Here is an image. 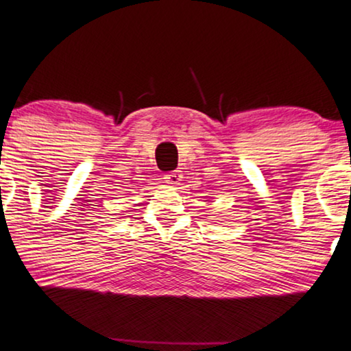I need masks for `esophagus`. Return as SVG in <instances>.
Segmentation results:
<instances>
[{
    "mask_svg": "<svg viewBox=\"0 0 351 351\" xmlns=\"http://www.w3.org/2000/svg\"><path fill=\"white\" fill-rule=\"evenodd\" d=\"M182 173L181 170H175V171H169V173L164 175V181L169 182V184H178L181 181Z\"/></svg>",
    "mask_w": 351,
    "mask_h": 351,
    "instance_id": "1",
    "label": "esophagus"
}]
</instances>
